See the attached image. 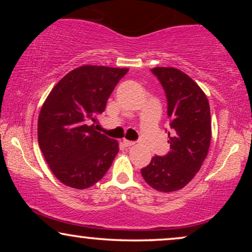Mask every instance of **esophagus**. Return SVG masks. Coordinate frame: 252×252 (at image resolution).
Instances as JSON below:
<instances>
[{
	"label": "esophagus",
	"instance_id": "esophagus-1",
	"mask_svg": "<svg viewBox=\"0 0 252 252\" xmlns=\"http://www.w3.org/2000/svg\"><path fill=\"white\" fill-rule=\"evenodd\" d=\"M123 143H124V146L125 147H132V146H134V144H135V142H133V141H128V140H123Z\"/></svg>",
	"mask_w": 252,
	"mask_h": 252
}]
</instances>
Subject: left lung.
<instances>
[{
	"instance_id": "1",
	"label": "left lung",
	"mask_w": 252,
	"mask_h": 252,
	"mask_svg": "<svg viewBox=\"0 0 252 252\" xmlns=\"http://www.w3.org/2000/svg\"><path fill=\"white\" fill-rule=\"evenodd\" d=\"M151 71L166 94L171 150L164 157L155 156L141 173L150 187L171 192L187 186L208 156L212 134L210 105L205 93L185 72L160 66Z\"/></svg>"
}]
</instances>
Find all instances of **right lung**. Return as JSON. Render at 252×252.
I'll list each match as a JSON object with an SVG mask.
<instances>
[{"label":"right lung","instance_id":"1","mask_svg":"<svg viewBox=\"0 0 252 252\" xmlns=\"http://www.w3.org/2000/svg\"><path fill=\"white\" fill-rule=\"evenodd\" d=\"M128 68L82 65L61 79L47 96L37 120V141L55 177L71 188L101 180L119 143L97 132L93 121Z\"/></svg>","mask_w":252,"mask_h":252}]
</instances>
